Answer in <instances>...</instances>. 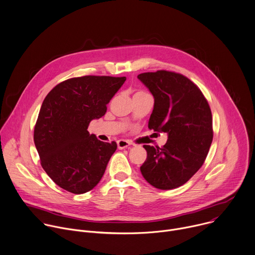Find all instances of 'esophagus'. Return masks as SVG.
<instances>
[{
    "label": "esophagus",
    "instance_id": "obj_1",
    "mask_svg": "<svg viewBox=\"0 0 255 255\" xmlns=\"http://www.w3.org/2000/svg\"><path fill=\"white\" fill-rule=\"evenodd\" d=\"M117 145H118V148H119V149H124V148H127V147H129V146H130V145H131V142H130V141H128V140L120 139V140H118Z\"/></svg>",
    "mask_w": 255,
    "mask_h": 255
}]
</instances>
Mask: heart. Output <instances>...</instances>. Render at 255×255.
<instances>
[{"label":"heart","mask_w":255,"mask_h":255,"mask_svg":"<svg viewBox=\"0 0 255 255\" xmlns=\"http://www.w3.org/2000/svg\"><path fill=\"white\" fill-rule=\"evenodd\" d=\"M137 94H143V92H138Z\"/></svg>","instance_id":"obj_1"}]
</instances>
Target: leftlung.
<instances>
[{"instance_id": "1", "label": "left lung", "mask_w": 255, "mask_h": 255, "mask_svg": "<svg viewBox=\"0 0 255 255\" xmlns=\"http://www.w3.org/2000/svg\"><path fill=\"white\" fill-rule=\"evenodd\" d=\"M154 98L148 128L167 134L163 147L143 145L140 171L152 187L172 190L186 184L203 165L213 140L212 113L200 89L175 72L138 75Z\"/></svg>"}]
</instances>
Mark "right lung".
I'll use <instances>...</instances> for the list:
<instances>
[{"instance_id":"add662e5","label":"right lung","mask_w":255,"mask_h":255,"mask_svg":"<svg viewBox=\"0 0 255 255\" xmlns=\"http://www.w3.org/2000/svg\"><path fill=\"white\" fill-rule=\"evenodd\" d=\"M126 78L86 76L66 80L45 97L34 129L41 165L61 189L85 194L101 180L117 149L88 131L106 114L107 105Z\"/></svg>"}]
</instances>
